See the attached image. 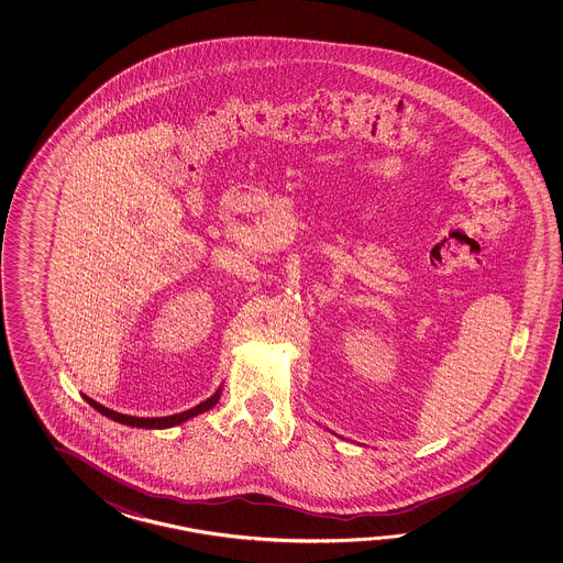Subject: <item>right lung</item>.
Segmentation results:
<instances>
[{"label": "right lung", "mask_w": 563, "mask_h": 563, "mask_svg": "<svg viewBox=\"0 0 563 563\" xmlns=\"http://www.w3.org/2000/svg\"><path fill=\"white\" fill-rule=\"evenodd\" d=\"M221 390H223V386H219L216 395L209 396L207 400L199 402L197 407L189 408V410H183L179 415H170V417H131V415H122V412H117V410H110V408L104 407V405H100V402L92 400L90 396H85V400L90 405V407L98 410L100 415H104L107 419L120 422V424H126V427H136V429H155V431H158V429H170V427H177V424H183V422H187V420L195 419V417L203 415L207 410H211V408L216 407L217 402H219V398H221Z\"/></svg>", "instance_id": "obj_1"}]
</instances>
